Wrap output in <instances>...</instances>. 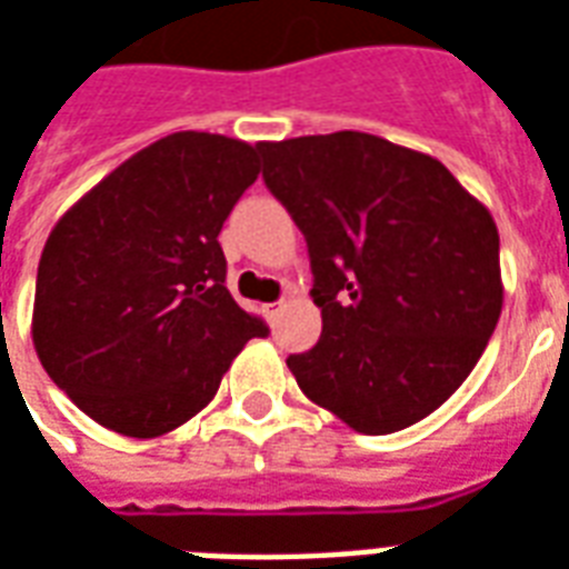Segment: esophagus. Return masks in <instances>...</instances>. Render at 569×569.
Here are the masks:
<instances>
[{
	"mask_svg": "<svg viewBox=\"0 0 569 569\" xmlns=\"http://www.w3.org/2000/svg\"><path fill=\"white\" fill-rule=\"evenodd\" d=\"M283 310H286V301H273V305H264V317H268L273 322V319L280 317Z\"/></svg>",
	"mask_w": 569,
	"mask_h": 569,
	"instance_id": "esophagus-1",
	"label": "esophagus"
}]
</instances>
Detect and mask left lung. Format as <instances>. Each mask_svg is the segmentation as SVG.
I'll list each match as a JSON object with an SVG mask.
<instances>
[{"instance_id":"obj_1","label":"left lung","mask_w":569,"mask_h":569,"mask_svg":"<svg viewBox=\"0 0 569 569\" xmlns=\"http://www.w3.org/2000/svg\"><path fill=\"white\" fill-rule=\"evenodd\" d=\"M264 183L307 238L322 338L289 356L301 391L359 435L431 416L477 368L503 307L491 210L380 134L262 141Z\"/></svg>"}]
</instances>
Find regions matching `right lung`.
Listing matches in <instances>:
<instances>
[{"instance_id":"1","label":"right lung","mask_w":569,"mask_h":569,"mask_svg":"<svg viewBox=\"0 0 569 569\" xmlns=\"http://www.w3.org/2000/svg\"><path fill=\"white\" fill-rule=\"evenodd\" d=\"M259 178V144L174 132L62 213L41 250L32 343L92 422L162 437L201 413L268 328L226 289L220 229Z\"/></svg>"}]
</instances>
